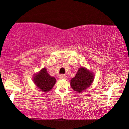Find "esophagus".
Segmentation results:
<instances>
[{"label": "esophagus", "instance_id": "1", "mask_svg": "<svg viewBox=\"0 0 129 129\" xmlns=\"http://www.w3.org/2000/svg\"><path fill=\"white\" fill-rule=\"evenodd\" d=\"M59 78L60 79H66V78H67V76H66V75L61 74V75H60V76H59Z\"/></svg>", "mask_w": 129, "mask_h": 129}]
</instances>
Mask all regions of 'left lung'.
<instances>
[{
  "label": "left lung",
  "mask_w": 129,
  "mask_h": 129,
  "mask_svg": "<svg viewBox=\"0 0 129 129\" xmlns=\"http://www.w3.org/2000/svg\"><path fill=\"white\" fill-rule=\"evenodd\" d=\"M94 78V74L86 68H80L75 76L71 80L70 85L73 90L81 92L91 85Z\"/></svg>",
  "instance_id": "8db88e82"
}]
</instances>
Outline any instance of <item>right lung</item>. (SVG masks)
Here are the masks:
<instances>
[{
    "label": "right lung",
    "mask_w": 129,
    "mask_h": 129,
    "mask_svg": "<svg viewBox=\"0 0 129 129\" xmlns=\"http://www.w3.org/2000/svg\"><path fill=\"white\" fill-rule=\"evenodd\" d=\"M34 81L37 87L46 92L53 88L56 81L54 77L49 75L46 69L44 68L38 74L35 75Z\"/></svg>",
    "instance_id": "obj_1"
}]
</instances>
